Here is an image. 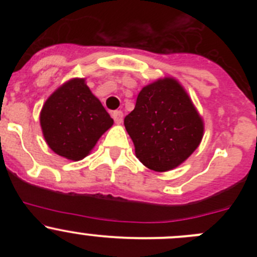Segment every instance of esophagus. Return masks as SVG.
Here are the masks:
<instances>
[{
	"mask_svg": "<svg viewBox=\"0 0 257 257\" xmlns=\"http://www.w3.org/2000/svg\"><path fill=\"white\" fill-rule=\"evenodd\" d=\"M112 115L116 124H121V121H123V112L121 110H115V112H113Z\"/></svg>",
	"mask_w": 257,
	"mask_h": 257,
	"instance_id": "esophagus-1",
	"label": "esophagus"
}]
</instances>
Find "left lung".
<instances>
[{"label": "left lung", "instance_id": "obj_1", "mask_svg": "<svg viewBox=\"0 0 257 257\" xmlns=\"http://www.w3.org/2000/svg\"><path fill=\"white\" fill-rule=\"evenodd\" d=\"M136 157L154 172H169L183 164L204 136L203 116L185 88L164 77L142 88L136 108L124 118Z\"/></svg>", "mask_w": 257, "mask_h": 257}]
</instances>
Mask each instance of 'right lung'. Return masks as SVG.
Segmentation results:
<instances>
[{
	"label": "right lung",
	"mask_w": 257,
	"mask_h": 257,
	"mask_svg": "<svg viewBox=\"0 0 257 257\" xmlns=\"http://www.w3.org/2000/svg\"><path fill=\"white\" fill-rule=\"evenodd\" d=\"M40 123L48 147L59 157L78 162L92 152L114 121L85 78H72L47 98Z\"/></svg>",
	"instance_id": "right-lung-1"
}]
</instances>
